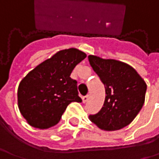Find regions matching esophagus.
<instances>
[{"mask_svg":"<svg viewBox=\"0 0 159 159\" xmlns=\"http://www.w3.org/2000/svg\"><path fill=\"white\" fill-rule=\"evenodd\" d=\"M82 100H83V102H84V103H86V102L88 101V96H84V97H83V98H82Z\"/></svg>","mask_w":159,"mask_h":159,"instance_id":"obj_1","label":"esophagus"}]
</instances>
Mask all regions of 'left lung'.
<instances>
[{"mask_svg": "<svg viewBox=\"0 0 159 159\" xmlns=\"http://www.w3.org/2000/svg\"><path fill=\"white\" fill-rule=\"evenodd\" d=\"M94 72L105 86L106 98L101 110L90 114V120L105 131L120 130L130 124L144 102L146 84L130 65L89 55Z\"/></svg>", "mask_w": 159, "mask_h": 159, "instance_id": "left-lung-1", "label": "left lung"}]
</instances>
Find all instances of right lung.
Masks as SVG:
<instances>
[{
  "instance_id": "right-lung-1",
  "label": "right lung",
  "mask_w": 159,
  "mask_h": 159,
  "mask_svg": "<svg viewBox=\"0 0 159 159\" xmlns=\"http://www.w3.org/2000/svg\"><path fill=\"white\" fill-rule=\"evenodd\" d=\"M86 54L76 48L57 52L27 74L18 86V108L27 122L39 129L57 124L71 102H82L77 82L70 77Z\"/></svg>"
}]
</instances>
